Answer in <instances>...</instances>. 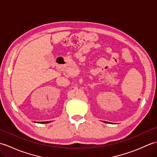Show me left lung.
<instances>
[{"label":"left lung","mask_w":157,"mask_h":157,"mask_svg":"<svg viewBox=\"0 0 157 157\" xmlns=\"http://www.w3.org/2000/svg\"><path fill=\"white\" fill-rule=\"evenodd\" d=\"M105 123H107V122H106V121H105Z\"/></svg>","instance_id":"1"}]
</instances>
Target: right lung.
<instances>
[{
    "label": "right lung",
    "mask_w": 157,
    "mask_h": 157,
    "mask_svg": "<svg viewBox=\"0 0 157 157\" xmlns=\"http://www.w3.org/2000/svg\"><path fill=\"white\" fill-rule=\"evenodd\" d=\"M50 122H51V121H45V122H40V123H48Z\"/></svg>",
    "instance_id": "1"
}]
</instances>
